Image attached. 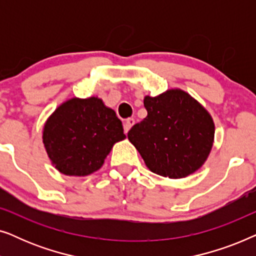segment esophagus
<instances>
[{
	"instance_id": "1",
	"label": "esophagus",
	"mask_w": 256,
	"mask_h": 256,
	"mask_svg": "<svg viewBox=\"0 0 256 256\" xmlns=\"http://www.w3.org/2000/svg\"><path fill=\"white\" fill-rule=\"evenodd\" d=\"M134 124H135V120L134 118H128V120H126V122H124V132L126 134H127V132L130 130V128L132 127V126H134Z\"/></svg>"
}]
</instances>
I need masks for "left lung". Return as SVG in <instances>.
Wrapping results in <instances>:
<instances>
[{
	"instance_id": "obj_1",
	"label": "left lung",
	"mask_w": 256,
	"mask_h": 256,
	"mask_svg": "<svg viewBox=\"0 0 256 256\" xmlns=\"http://www.w3.org/2000/svg\"><path fill=\"white\" fill-rule=\"evenodd\" d=\"M148 115L128 132L130 141L154 174L172 180L202 168L214 141V122L190 94L171 88L146 96Z\"/></svg>"
}]
</instances>
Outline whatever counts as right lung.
Listing matches in <instances>:
<instances>
[{"label": "right lung", "mask_w": 256, "mask_h": 256, "mask_svg": "<svg viewBox=\"0 0 256 256\" xmlns=\"http://www.w3.org/2000/svg\"><path fill=\"white\" fill-rule=\"evenodd\" d=\"M42 138L59 172L84 177L99 170L113 146L126 135L116 113L98 96H90L72 98L56 108Z\"/></svg>", "instance_id": "1"}]
</instances>
